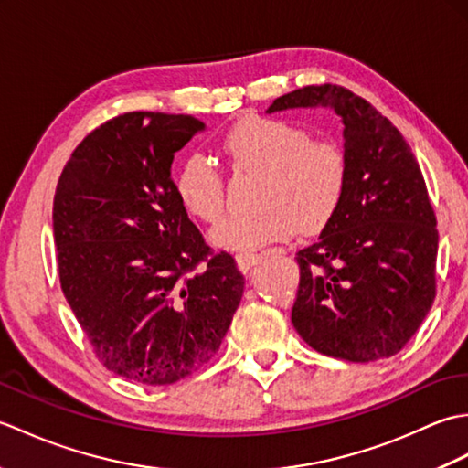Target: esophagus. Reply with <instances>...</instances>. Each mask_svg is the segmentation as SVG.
<instances>
[{
    "mask_svg": "<svg viewBox=\"0 0 468 468\" xmlns=\"http://www.w3.org/2000/svg\"><path fill=\"white\" fill-rule=\"evenodd\" d=\"M260 260H261V257L257 253H239V255H237V265H239V270L243 273H247L251 270V267L260 263Z\"/></svg>",
    "mask_w": 468,
    "mask_h": 468,
    "instance_id": "esophagus-1",
    "label": "esophagus"
}]
</instances>
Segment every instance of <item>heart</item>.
<instances>
[{"label":"heart","instance_id":"heart-1","mask_svg":"<svg viewBox=\"0 0 468 468\" xmlns=\"http://www.w3.org/2000/svg\"><path fill=\"white\" fill-rule=\"evenodd\" d=\"M223 153L237 168L261 175L257 211L229 217L211 239L227 251L251 253L283 241L297 229L317 233L332 221L347 186V156L332 141H312L310 131L282 118L250 116L227 133ZM175 191L188 213L217 223L225 211V181L203 154L185 158Z\"/></svg>","mask_w":468,"mask_h":468}]
</instances>
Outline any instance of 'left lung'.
Returning a JSON list of instances; mask_svg holds the SVG:
<instances>
[{
	"label": "left lung",
	"mask_w": 468,
	"mask_h": 468,
	"mask_svg": "<svg viewBox=\"0 0 468 468\" xmlns=\"http://www.w3.org/2000/svg\"><path fill=\"white\" fill-rule=\"evenodd\" d=\"M327 106L344 122L347 186L320 239L297 251L292 322L315 352L347 362L399 354L436 295L439 231L399 128L344 86H305L267 112Z\"/></svg>",
	"instance_id": "obj_1"
}]
</instances>
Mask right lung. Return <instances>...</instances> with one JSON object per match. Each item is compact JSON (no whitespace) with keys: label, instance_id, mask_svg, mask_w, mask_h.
Masks as SVG:
<instances>
[{"label":"right lung","instance_id":"obj_1","mask_svg":"<svg viewBox=\"0 0 468 468\" xmlns=\"http://www.w3.org/2000/svg\"><path fill=\"white\" fill-rule=\"evenodd\" d=\"M203 128L191 114H118L76 146L56 186L62 292L98 360L138 384L205 366L243 297V273L205 243L171 176Z\"/></svg>","mask_w":468,"mask_h":468}]
</instances>
